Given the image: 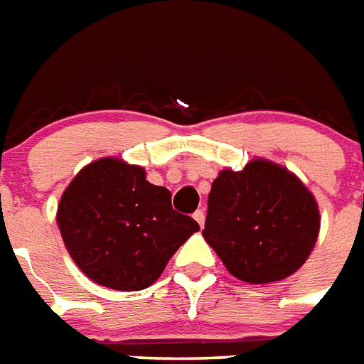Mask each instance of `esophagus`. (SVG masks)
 <instances>
[{"label": "esophagus", "instance_id": "esophagus-1", "mask_svg": "<svg viewBox=\"0 0 364 364\" xmlns=\"http://www.w3.org/2000/svg\"><path fill=\"white\" fill-rule=\"evenodd\" d=\"M193 218H196V222L199 223L200 228L205 225V212H203V210H196V214H193Z\"/></svg>", "mask_w": 364, "mask_h": 364}]
</instances>
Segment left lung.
<instances>
[{
  "label": "left lung",
  "instance_id": "8db88e82",
  "mask_svg": "<svg viewBox=\"0 0 364 364\" xmlns=\"http://www.w3.org/2000/svg\"><path fill=\"white\" fill-rule=\"evenodd\" d=\"M318 232L316 199L280 165L254 159L212 182L203 237L238 280H284L308 259Z\"/></svg>",
  "mask_w": 364,
  "mask_h": 364
}]
</instances>
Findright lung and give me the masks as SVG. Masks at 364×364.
<instances>
[{"instance_id": "right-lung-1", "label": "right lung", "mask_w": 364, "mask_h": 364, "mask_svg": "<svg viewBox=\"0 0 364 364\" xmlns=\"http://www.w3.org/2000/svg\"><path fill=\"white\" fill-rule=\"evenodd\" d=\"M63 242L100 286L139 291L152 286L199 223L171 205V191L142 167L103 158L73 178L58 205Z\"/></svg>"}]
</instances>
